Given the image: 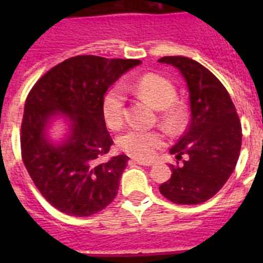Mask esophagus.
<instances>
[{
	"label": "esophagus",
	"instance_id": "esophagus-1",
	"mask_svg": "<svg viewBox=\"0 0 263 263\" xmlns=\"http://www.w3.org/2000/svg\"><path fill=\"white\" fill-rule=\"evenodd\" d=\"M132 162H134V163L137 164H141V166H152L153 164L152 160H142V159H137V158L132 159Z\"/></svg>",
	"mask_w": 263,
	"mask_h": 263
}]
</instances>
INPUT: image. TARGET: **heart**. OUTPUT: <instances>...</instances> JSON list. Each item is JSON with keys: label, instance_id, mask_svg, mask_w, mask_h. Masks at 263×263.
<instances>
[{"label": "heart", "instance_id": "obj_1", "mask_svg": "<svg viewBox=\"0 0 263 263\" xmlns=\"http://www.w3.org/2000/svg\"><path fill=\"white\" fill-rule=\"evenodd\" d=\"M124 90H130L145 100L153 108L159 110L160 124L168 132L176 133L187 122V109L176 100V89L170 80L157 73H146L134 81L125 83L106 92L103 100V116L106 125L117 129L124 122L125 97ZM118 147L132 157L148 159L158 148L164 145V137L160 132L129 129L117 138Z\"/></svg>", "mask_w": 263, "mask_h": 263}]
</instances>
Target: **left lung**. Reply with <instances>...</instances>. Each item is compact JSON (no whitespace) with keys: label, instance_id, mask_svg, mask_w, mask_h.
<instances>
[{"label":"left lung","instance_id":"obj_1","mask_svg":"<svg viewBox=\"0 0 263 263\" xmlns=\"http://www.w3.org/2000/svg\"><path fill=\"white\" fill-rule=\"evenodd\" d=\"M158 62L182 73L191 106L190 125L170 150L176 164H170L171 178L159 191L173 203L201 204L221 190L236 167L242 141L240 118L221 81L200 63L185 57H164Z\"/></svg>","mask_w":263,"mask_h":263}]
</instances>
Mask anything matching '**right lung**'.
<instances>
[{"mask_svg": "<svg viewBox=\"0 0 263 263\" xmlns=\"http://www.w3.org/2000/svg\"><path fill=\"white\" fill-rule=\"evenodd\" d=\"M139 63L95 55L69 58L46 72L27 95L21 125L22 160L42 196L60 212L92 216L117 195L129 157L101 160L113 145L103 100L108 88ZM59 112L70 117L71 132L64 143L53 145L45 130Z\"/></svg>", "mask_w": 263, "mask_h": 263, "instance_id": "add662e5", "label": "right lung"}]
</instances>
